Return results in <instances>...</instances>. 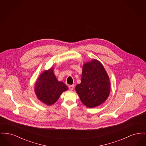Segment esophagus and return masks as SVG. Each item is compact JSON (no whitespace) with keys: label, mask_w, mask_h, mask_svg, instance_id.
Returning a JSON list of instances; mask_svg holds the SVG:
<instances>
[{"label":"esophagus","mask_w":146,"mask_h":146,"mask_svg":"<svg viewBox=\"0 0 146 146\" xmlns=\"http://www.w3.org/2000/svg\"><path fill=\"white\" fill-rule=\"evenodd\" d=\"M69 89L70 90H73L74 89V85H70L69 86Z\"/></svg>","instance_id":"1"}]
</instances>
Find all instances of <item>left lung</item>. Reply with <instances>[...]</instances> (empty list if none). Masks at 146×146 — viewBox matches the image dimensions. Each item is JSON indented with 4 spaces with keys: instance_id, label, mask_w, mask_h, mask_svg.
I'll list each match as a JSON object with an SVG mask.
<instances>
[{
    "instance_id": "8db88e82",
    "label": "left lung",
    "mask_w": 146,
    "mask_h": 146,
    "mask_svg": "<svg viewBox=\"0 0 146 146\" xmlns=\"http://www.w3.org/2000/svg\"><path fill=\"white\" fill-rule=\"evenodd\" d=\"M110 78L101 63L94 59L84 63L81 83L76 87L82 102L89 108L102 104L110 93Z\"/></svg>"
}]
</instances>
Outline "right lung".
Wrapping results in <instances>:
<instances>
[{
	"instance_id": "add662e5",
	"label": "right lung",
	"mask_w": 146,
	"mask_h": 146,
	"mask_svg": "<svg viewBox=\"0 0 146 146\" xmlns=\"http://www.w3.org/2000/svg\"><path fill=\"white\" fill-rule=\"evenodd\" d=\"M38 98L48 106L54 104L63 92L68 90V87L62 82L56 79L54 70H45L39 76L35 86Z\"/></svg>"
}]
</instances>
